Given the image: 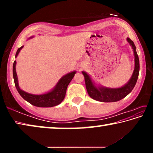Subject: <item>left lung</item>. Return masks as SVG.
<instances>
[{
  "mask_svg": "<svg viewBox=\"0 0 153 153\" xmlns=\"http://www.w3.org/2000/svg\"><path fill=\"white\" fill-rule=\"evenodd\" d=\"M127 41L133 49L135 63H134V69L132 76L129 81L123 86L117 88H111L99 86L96 84L94 80L89 76V74H88L86 71L82 72L84 76L87 92L90 97L94 100L104 102H117L128 95L132 91L135 86L140 71L139 58L133 41L129 38H127Z\"/></svg>",
  "mask_w": 153,
  "mask_h": 153,
  "instance_id": "left-lung-1",
  "label": "left lung"
}]
</instances>
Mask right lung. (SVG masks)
<instances>
[{
    "instance_id": "right-lung-1",
    "label": "right lung",
    "mask_w": 153,
    "mask_h": 153,
    "mask_svg": "<svg viewBox=\"0 0 153 153\" xmlns=\"http://www.w3.org/2000/svg\"><path fill=\"white\" fill-rule=\"evenodd\" d=\"M33 37V36H32L28 39H30ZM23 47L24 46L18 48L16 55H15V58L19 55L20 51ZM15 67H16V61H14L13 65V75L15 87L18 92L24 100L32 105L38 107H52L60 104L65 97L67 86L71 79H73L75 74H76V71H73L65 75L59 80L55 86L48 92L42 94H33L24 91L19 88Z\"/></svg>"
}]
</instances>
